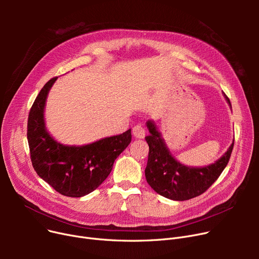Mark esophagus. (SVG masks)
Masks as SVG:
<instances>
[{
  "instance_id": "1",
  "label": "esophagus",
  "mask_w": 259,
  "mask_h": 259,
  "mask_svg": "<svg viewBox=\"0 0 259 259\" xmlns=\"http://www.w3.org/2000/svg\"><path fill=\"white\" fill-rule=\"evenodd\" d=\"M132 133L134 135V138H137V139H144L145 135H146V131H145L144 127L142 125H140V124L133 127Z\"/></svg>"
}]
</instances>
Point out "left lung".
<instances>
[{
	"mask_svg": "<svg viewBox=\"0 0 259 259\" xmlns=\"http://www.w3.org/2000/svg\"><path fill=\"white\" fill-rule=\"evenodd\" d=\"M228 104L230 100L225 94ZM150 135L146 137L149 155L145 175L148 184L159 195L173 200H187L202 194L220 178L228 165L234 141L227 152L214 164L206 167H187L176 160L152 120L147 121Z\"/></svg>",
	"mask_w": 259,
	"mask_h": 259,
	"instance_id": "left-lung-1",
	"label": "left lung"
}]
</instances>
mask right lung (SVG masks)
<instances>
[{
    "mask_svg": "<svg viewBox=\"0 0 259 259\" xmlns=\"http://www.w3.org/2000/svg\"><path fill=\"white\" fill-rule=\"evenodd\" d=\"M58 77L39 91L28 116V140L32 166L40 179L56 191L80 197L94 191L110 174L114 160L131 142V129L84 146L58 143L48 133L44 109L48 92Z\"/></svg>",
    "mask_w": 259,
    "mask_h": 259,
    "instance_id": "1",
    "label": "right lung"
}]
</instances>
